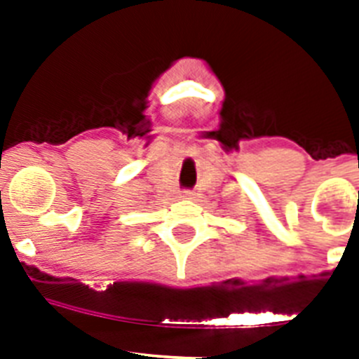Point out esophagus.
<instances>
[{"instance_id": "34e87169", "label": "esophagus", "mask_w": 359, "mask_h": 359, "mask_svg": "<svg viewBox=\"0 0 359 359\" xmlns=\"http://www.w3.org/2000/svg\"><path fill=\"white\" fill-rule=\"evenodd\" d=\"M191 196H194V194H191V191H182V194H180V197H182V199H191Z\"/></svg>"}]
</instances>
